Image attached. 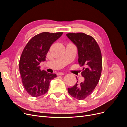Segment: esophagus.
Returning a JSON list of instances; mask_svg holds the SVG:
<instances>
[{
	"label": "esophagus",
	"mask_w": 127,
	"mask_h": 127,
	"mask_svg": "<svg viewBox=\"0 0 127 127\" xmlns=\"http://www.w3.org/2000/svg\"><path fill=\"white\" fill-rule=\"evenodd\" d=\"M64 73H63V72H58L57 74V75H58V76H63V75H64Z\"/></svg>",
	"instance_id": "34e87169"
}]
</instances>
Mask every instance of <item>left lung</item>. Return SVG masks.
<instances>
[{
    "label": "left lung",
    "mask_w": 127,
    "mask_h": 127,
    "mask_svg": "<svg viewBox=\"0 0 127 127\" xmlns=\"http://www.w3.org/2000/svg\"><path fill=\"white\" fill-rule=\"evenodd\" d=\"M67 36L77 47L79 66L86 67L83 68L82 72L84 81L68 88V92L72 97L83 100L91 94L100 79L102 69L101 51L97 42L90 35L83 33H69Z\"/></svg>",
    "instance_id": "8db88e82"
}]
</instances>
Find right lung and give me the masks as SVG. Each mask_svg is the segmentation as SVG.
Instances as JSON below:
<instances>
[{
	"label": "right lung",
	"instance_id": "1",
	"mask_svg": "<svg viewBox=\"0 0 127 127\" xmlns=\"http://www.w3.org/2000/svg\"><path fill=\"white\" fill-rule=\"evenodd\" d=\"M63 32H43L33 37L26 44L20 57L19 68L24 87L32 97L45 94L55 74L41 70L40 64L45 61L51 45L62 35Z\"/></svg>",
	"mask_w": 127,
	"mask_h": 127
}]
</instances>
